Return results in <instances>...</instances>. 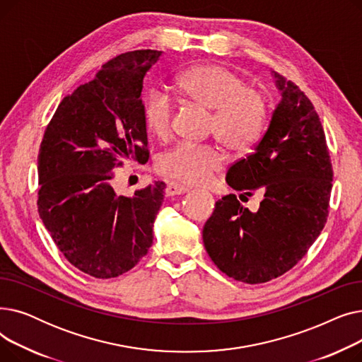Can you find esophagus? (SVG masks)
Segmentation results:
<instances>
[{"label":"esophagus","mask_w":362,"mask_h":362,"mask_svg":"<svg viewBox=\"0 0 362 362\" xmlns=\"http://www.w3.org/2000/svg\"><path fill=\"white\" fill-rule=\"evenodd\" d=\"M189 191H191V187H189V186H185V185L177 183V182H170L165 187V195L167 197H175V195L186 194Z\"/></svg>","instance_id":"34e87169"}]
</instances>
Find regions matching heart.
<instances>
[{
	"label": "heart",
	"mask_w": 362,
	"mask_h": 362,
	"mask_svg": "<svg viewBox=\"0 0 362 362\" xmlns=\"http://www.w3.org/2000/svg\"><path fill=\"white\" fill-rule=\"evenodd\" d=\"M179 90L213 110L211 130L220 142L235 151L251 148L269 120L265 95L248 88L240 76L218 64L197 66L183 71L176 82ZM142 116L146 130L156 138H167L173 129L175 107L163 89H151L144 98ZM223 165L220 152L206 145L180 142L161 152L160 173L191 185H205Z\"/></svg>",
	"instance_id": "heart-1"
}]
</instances>
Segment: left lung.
I'll return each mask as SVG.
<instances>
[{"label": "left lung", "mask_w": 362, "mask_h": 362, "mask_svg": "<svg viewBox=\"0 0 362 362\" xmlns=\"http://www.w3.org/2000/svg\"><path fill=\"white\" fill-rule=\"evenodd\" d=\"M281 100L254 151L227 170L239 191L216 202L202 239L217 267L235 280L257 284L289 272L302 259L329 216L333 168L325 129L299 86L274 73ZM255 192L259 211L240 204ZM241 200L239 202L238 199Z\"/></svg>", "instance_id": "obj_1"}]
</instances>
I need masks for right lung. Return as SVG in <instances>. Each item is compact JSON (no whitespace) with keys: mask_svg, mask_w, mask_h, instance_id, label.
Wrapping results in <instances>:
<instances>
[{"mask_svg":"<svg viewBox=\"0 0 362 362\" xmlns=\"http://www.w3.org/2000/svg\"><path fill=\"white\" fill-rule=\"evenodd\" d=\"M161 51L114 57L93 79L66 95L48 123L37 156V211L54 243L76 269L117 277L152 245V224L165 185L133 197L112 189L116 168L149 158L141 92Z\"/></svg>","mask_w":362,"mask_h":362,"instance_id":"1","label":"right lung"}]
</instances>
